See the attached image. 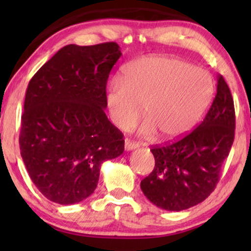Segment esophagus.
<instances>
[{
  "mask_svg": "<svg viewBox=\"0 0 251 251\" xmlns=\"http://www.w3.org/2000/svg\"><path fill=\"white\" fill-rule=\"evenodd\" d=\"M137 147H138V145H137L135 142H132V140H130V139H126L125 140V149H126V151H132V150L137 149Z\"/></svg>",
  "mask_w": 251,
  "mask_h": 251,
  "instance_id": "esophagus-1",
  "label": "esophagus"
}]
</instances>
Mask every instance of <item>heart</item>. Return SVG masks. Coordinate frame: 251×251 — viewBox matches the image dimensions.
<instances>
[{"instance_id":"1","label":"heart","mask_w":251,"mask_h":251,"mask_svg":"<svg viewBox=\"0 0 251 251\" xmlns=\"http://www.w3.org/2000/svg\"><path fill=\"white\" fill-rule=\"evenodd\" d=\"M214 82L200 67L169 56H145L125 68L123 78L109 82L105 106L112 123L128 129L143 114L140 133L163 140L190 131L210 104Z\"/></svg>"}]
</instances>
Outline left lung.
<instances>
[{
  "label": "left lung",
  "instance_id": "1",
  "mask_svg": "<svg viewBox=\"0 0 251 251\" xmlns=\"http://www.w3.org/2000/svg\"><path fill=\"white\" fill-rule=\"evenodd\" d=\"M234 129V102L227 83L218 74L217 92L203 121L177 142L151 150L155 167L140 183L145 197L169 211L185 210L204 201L218 183Z\"/></svg>",
  "mask_w": 251,
  "mask_h": 251
}]
</instances>
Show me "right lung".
<instances>
[{
  "instance_id": "1",
  "label": "right lung",
  "mask_w": 251,
  "mask_h": 251,
  "mask_svg": "<svg viewBox=\"0 0 251 251\" xmlns=\"http://www.w3.org/2000/svg\"><path fill=\"white\" fill-rule=\"evenodd\" d=\"M115 42L68 44L29 81L20 154L48 200L73 204L94 193L102 162L125 151L123 133L105 114L106 84L121 57Z\"/></svg>"
}]
</instances>
